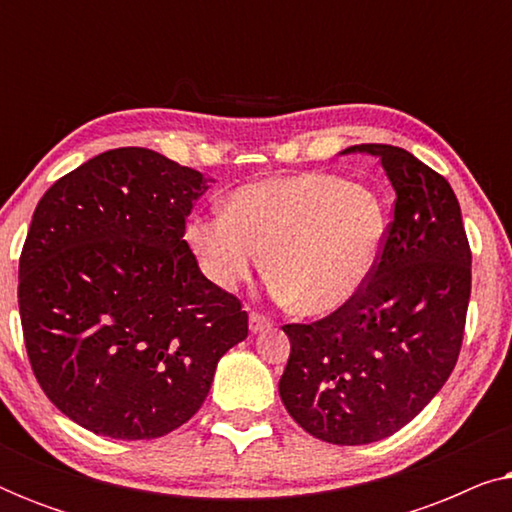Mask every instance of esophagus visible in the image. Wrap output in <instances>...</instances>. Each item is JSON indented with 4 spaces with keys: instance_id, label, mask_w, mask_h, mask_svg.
Returning a JSON list of instances; mask_svg holds the SVG:
<instances>
[{
    "instance_id": "obj_1",
    "label": "esophagus",
    "mask_w": 512,
    "mask_h": 512,
    "mask_svg": "<svg viewBox=\"0 0 512 512\" xmlns=\"http://www.w3.org/2000/svg\"><path fill=\"white\" fill-rule=\"evenodd\" d=\"M249 328L254 333H263V331H270L272 328V321L270 317H265L261 312H251L249 314Z\"/></svg>"
}]
</instances>
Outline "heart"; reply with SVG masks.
I'll use <instances>...</instances> for the list:
<instances>
[{
	"mask_svg": "<svg viewBox=\"0 0 512 512\" xmlns=\"http://www.w3.org/2000/svg\"><path fill=\"white\" fill-rule=\"evenodd\" d=\"M384 233L377 193L326 172L240 186L223 214L188 226L202 270L221 289L247 279L268 251V277L298 314L333 312L356 296Z\"/></svg>",
	"mask_w": 512,
	"mask_h": 512,
	"instance_id": "obj_1",
	"label": "heart"
}]
</instances>
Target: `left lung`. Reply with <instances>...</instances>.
<instances>
[{
	"instance_id": "obj_1",
	"label": "left lung",
	"mask_w": 512,
	"mask_h": 512,
	"mask_svg": "<svg viewBox=\"0 0 512 512\" xmlns=\"http://www.w3.org/2000/svg\"><path fill=\"white\" fill-rule=\"evenodd\" d=\"M380 156L396 191L380 256L356 296L312 324H284L291 356L279 396L333 445H366L415 419L457 366L471 298V247L443 174L391 144Z\"/></svg>"
}]
</instances>
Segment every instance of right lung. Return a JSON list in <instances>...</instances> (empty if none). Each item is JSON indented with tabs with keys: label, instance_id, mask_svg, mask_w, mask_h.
Masks as SVG:
<instances>
[{
	"label": "right lung",
	"instance_id": "right-lung-1",
	"mask_svg": "<svg viewBox=\"0 0 512 512\" xmlns=\"http://www.w3.org/2000/svg\"><path fill=\"white\" fill-rule=\"evenodd\" d=\"M200 172L151 149L104 151L32 214L18 265L27 359L62 415L118 440L179 429L249 335L240 298L202 275L186 216Z\"/></svg>",
	"mask_w": 512,
	"mask_h": 512
}]
</instances>
